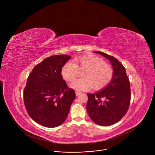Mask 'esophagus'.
Returning <instances> with one entry per match:
<instances>
[{"label": "esophagus", "instance_id": "obj_1", "mask_svg": "<svg viewBox=\"0 0 155 155\" xmlns=\"http://www.w3.org/2000/svg\"><path fill=\"white\" fill-rule=\"evenodd\" d=\"M81 93V92H80V91H75V94H76V96H78V95H80Z\"/></svg>", "mask_w": 155, "mask_h": 155}]
</instances>
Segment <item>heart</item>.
<instances>
[{
	"instance_id": "b5f03b06",
	"label": "heart",
	"mask_w": 155,
	"mask_h": 155,
	"mask_svg": "<svg viewBox=\"0 0 155 155\" xmlns=\"http://www.w3.org/2000/svg\"><path fill=\"white\" fill-rule=\"evenodd\" d=\"M73 62H66L61 69L63 78L68 81L74 80L78 75V70H84L83 78L73 81L70 86L78 91L93 89L100 90L107 86L114 77L112 66L101 58L91 54L81 55L74 59Z\"/></svg>"
}]
</instances>
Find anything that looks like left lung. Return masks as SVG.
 I'll return each instance as SVG.
<instances>
[{"mask_svg": "<svg viewBox=\"0 0 155 155\" xmlns=\"http://www.w3.org/2000/svg\"><path fill=\"white\" fill-rule=\"evenodd\" d=\"M108 59L114 74L112 81L104 88L94 94H87L86 110L96 124L107 126L119 121L126 114L130 101V83L126 69L114 56L96 51Z\"/></svg>", "mask_w": 155, "mask_h": 155, "instance_id": "8db88e82", "label": "left lung"}]
</instances>
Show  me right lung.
Returning a JSON list of instances; mask_svg holds the SVG:
<instances>
[{
  "mask_svg": "<svg viewBox=\"0 0 155 155\" xmlns=\"http://www.w3.org/2000/svg\"><path fill=\"white\" fill-rule=\"evenodd\" d=\"M71 56L48 57L36 65L24 90V102L31 118L47 127L62 124L70 111L75 93L68 88L61 75L62 66Z\"/></svg>",
  "mask_w": 155,
  "mask_h": 155,
  "instance_id": "right-lung-1",
  "label": "right lung"
}]
</instances>
